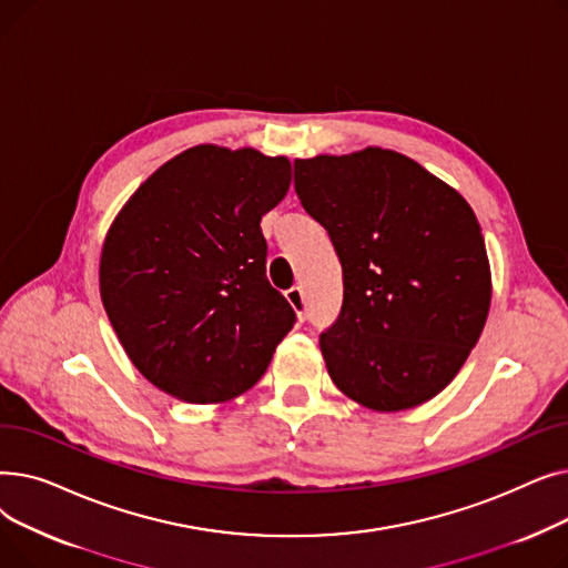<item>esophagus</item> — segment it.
I'll use <instances>...</instances> for the list:
<instances>
[{
	"instance_id": "1",
	"label": "esophagus",
	"mask_w": 568,
	"mask_h": 568,
	"mask_svg": "<svg viewBox=\"0 0 568 568\" xmlns=\"http://www.w3.org/2000/svg\"><path fill=\"white\" fill-rule=\"evenodd\" d=\"M285 296H287L290 306L296 311V315H300V320L304 322V320H306V300H304V290L294 285V287H290V290L285 292Z\"/></svg>"
}]
</instances>
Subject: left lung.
Listing matches in <instances>:
<instances>
[{
	"instance_id": "8db88e82",
	"label": "left lung",
	"mask_w": 568,
	"mask_h": 568,
	"mask_svg": "<svg viewBox=\"0 0 568 568\" xmlns=\"http://www.w3.org/2000/svg\"><path fill=\"white\" fill-rule=\"evenodd\" d=\"M294 189L343 264L341 315L320 336L334 384L375 412L430 400L463 368L490 308L471 206L379 146L296 159Z\"/></svg>"
}]
</instances>
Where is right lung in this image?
Here are the masks:
<instances>
[{
  "label": "right lung",
  "instance_id": "obj_1",
  "mask_svg": "<svg viewBox=\"0 0 568 568\" xmlns=\"http://www.w3.org/2000/svg\"><path fill=\"white\" fill-rule=\"evenodd\" d=\"M290 161L197 144L161 165L116 214L101 300L133 366L186 403H223L264 375L296 315L266 281L260 221Z\"/></svg>",
  "mask_w": 568,
  "mask_h": 568
}]
</instances>
